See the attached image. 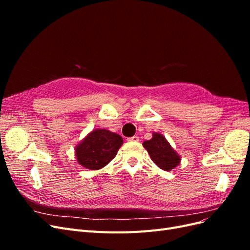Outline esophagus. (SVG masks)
<instances>
[{"label": "esophagus", "mask_w": 250, "mask_h": 250, "mask_svg": "<svg viewBox=\"0 0 250 250\" xmlns=\"http://www.w3.org/2000/svg\"><path fill=\"white\" fill-rule=\"evenodd\" d=\"M127 140H128V142H139L140 141L139 137H137V135H133V137L128 138Z\"/></svg>", "instance_id": "esophagus-1"}]
</instances>
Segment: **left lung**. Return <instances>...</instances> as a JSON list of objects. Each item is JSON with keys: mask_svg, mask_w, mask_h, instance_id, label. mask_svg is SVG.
<instances>
[{"mask_svg": "<svg viewBox=\"0 0 250 250\" xmlns=\"http://www.w3.org/2000/svg\"><path fill=\"white\" fill-rule=\"evenodd\" d=\"M143 146L148 151L152 162L165 171H171L180 163V156L161 133L153 132L152 139L144 142Z\"/></svg>", "mask_w": 250, "mask_h": 250, "instance_id": "8db88e82", "label": "left lung"}]
</instances>
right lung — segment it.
I'll list each match as a JSON object with an SVG mask.
<instances>
[{
	"instance_id": "right-lung-1",
	"label": "right lung",
	"mask_w": 250,
	"mask_h": 250,
	"mask_svg": "<svg viewBox=\"0 0 250 250\" xmlns=\"http://www.w3.org/2000/svg\"><path fill=\"white\" fill-rule=\"evenodd\" d=\"M122 144L121 135L107 129H94L75 147V155L82 167L99 170L117 155Z\"/></svg>"
}]
</instances>
